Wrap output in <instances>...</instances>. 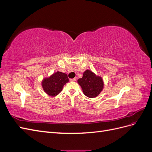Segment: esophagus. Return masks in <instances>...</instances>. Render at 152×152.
<instances>
[{
	"label": "esophagus",
	"instance_id": "esophagus-1",
	"mask_svg": "<svg viewBox=\"0 0 152 152\" xmlns=\"http://www.w3.org/2000/svg\"><path fill=\"white\" fill-rule=\"evenodd\" d=\"M70 80L71 82L75 81V80H76V78H74V79H70Z\"/></svg>",
	"mask_w": 152,
	"mask_h": 152
}]
</instances>
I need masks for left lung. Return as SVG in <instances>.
I'll return each instance as SVG.
<instances>
[{
  "label": "left lung",
  "mask_w": 152,
  "mask_h": 152,
  "mask_svg": "<svg viewBox=\"0 0 152 152\" xmlns=\"http://www.w3.org/2000/svg\"><path fill=\"white\" fill-rule=\"evenodd\" d=\"M77 82L80 86L84 94L89 98H96L103 89L104 82L102 78L96 75L89 70H86L81 79Z\"/></svg>",
  "instance_id": "obj_1"
}]
</instances>
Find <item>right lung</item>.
Wrapping results in <instances>:
<instances>
[{"mask_svg":"<svg viewBox=\"0 0 152 152\" xmlns=\"http://www.w3.org/2000/svg\"><path fill=\"white\" fill-rule=\"evenodd\" d=\"M68 82L69 79L66 73L56 72L49 77L44 78L42 81V86L45 93L54 97L61 93L63 86Z\"/></svg>","mask_w":152,"mask_h":152,"instance_id":"add662e5","label":"right lung"}]
</instances>
